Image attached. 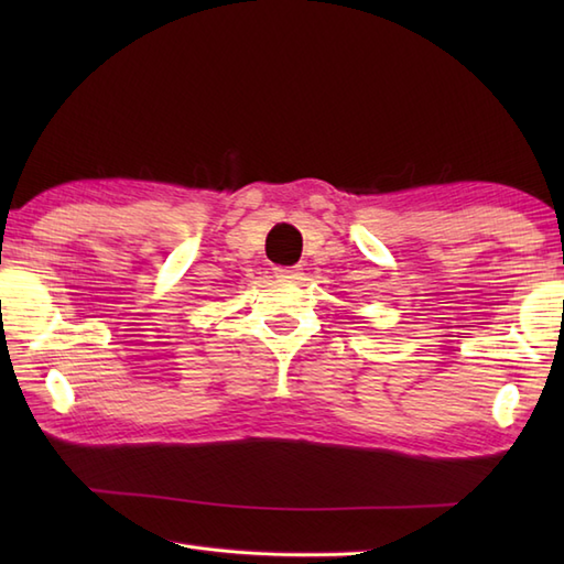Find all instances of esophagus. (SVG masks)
I'll return each mask as SVG.
<instances>
[{
    "label": "esophagus",
    "mask_w": 564,
    "mask_h": 564,
    "mask_svg": "<svg viewBox=\"0 0 564 564\" xmlns=\"http://www.w3.org/2000/svg\"><path fill=\"white\" fill-rule=\"evenodd\" d=\"M273 273L279 275V279H285V281L301 279V269H297V267H275Z\"/></svg>",
    "instance_id": "esophagus-1"
}]
</instances>
